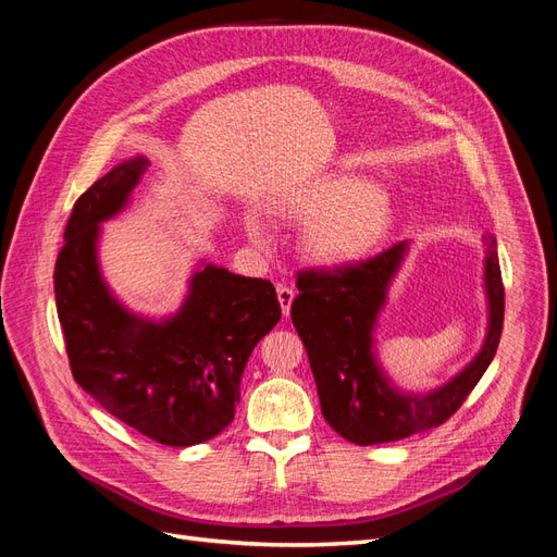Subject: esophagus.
Listing matches in <instances>:
<instances>
[{
  "mask_svg": "<svg viewBox=\"0 0 557 557\" xmlns=\"http://www.w3.org/2000/svg\"><path fill=\"white\" fill-rule=\"evenodd\" d=\"M276 295H278V301H281L283 315H290V307H293V299H295V290H293V288H288V285H278V288H276Z\"/></svg>",
  "mask_w": 557,
  "mask_h": 557,
  "instance_id": "esophagus-1",
  "label": "esophagus"
}]
</instances>
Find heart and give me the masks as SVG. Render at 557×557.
I'll return each mask as SVG.
<instances>
[{
  "instance_id": "1",
  "label": "heart",
  "mask_w": 557,
  "mask_h": 557,
  "mask_svg": "<svg viewBox=\"0 0 557 557\" xmlns=\"http://www.w3.org/2000/svg\"><path fill=\"white\" fill-rule=\"evenodd\" d=\"M278 213L288 221L313 223L307 234V252L325 264L362 258L383 242L393 223V211L376 185L350 176L281 199ZM246 230L258 246H272V230L260 215H250Z\"/></svg>"
}]
</instances>
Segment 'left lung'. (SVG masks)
Instances as JSON below:
<instances>
[{"label": "left lung", "mask_w": 557, "mask_h": 557, "mask_svg": "<svg viewBox=\"0 0 557 557\" xmlns=\"http://www.w3.org/2000/svg\"><path fill=\"white\" fill-rule=\"evenodd\" d=\"M404 252L407 242H399L360 262L297 272L299 295L293 301L290 315L307 348L320 409L334 432L358 446L407 440L411 434L444 425L474 391L499 346L504 283L497 242L487 234L485 293L491 323L481 352L440 391L428 395L397 393L374 360L372 332Z\"/></svg>", "instance_id": "1"}]
</instances>
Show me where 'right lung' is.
<instances>
[{"mask_svg":"<svg viewBox=\"0 0 557 557\" xmlns=\"http://www.w3.org/2000/svg\"><path fill=\"white\" fill-rule=\"evenodd\" d=\"M146 164H117L76 199L55 262L58 318L83 391L148 440L195 446L232 423L244 367L281 320V305L269 281L213 264L160 323L117 305L97 267L99 223L127 205Z\"/></svg>","mask_w":557,"mask_h":557,"instance_id":"right-lung-1","label":"right lung"}]
</instances>
